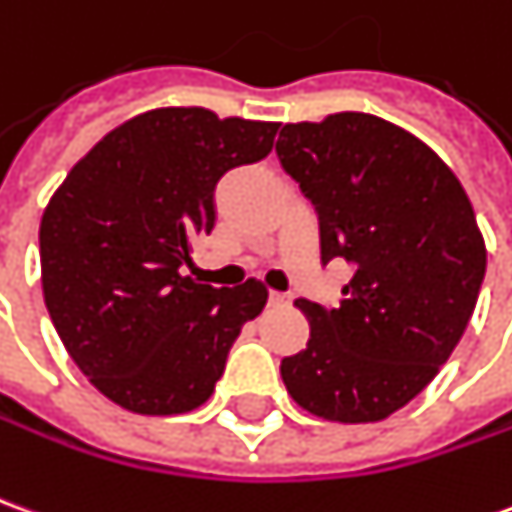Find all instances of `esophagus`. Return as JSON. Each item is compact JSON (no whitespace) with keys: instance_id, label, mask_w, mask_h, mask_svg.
<instances>
[{"instance_id":"34e87169","label":"esophagus","mask_w":512,"mask_h":512,"mask_svg":"<svg viewBox=\"0 0 512 512\" xmlns=\"http://www.w3.org/2000/svg\"><path fill=\"white\" fill-rule=\"evenodd\" d=\"M291 299L285 296V293H277V291H271L268 293V305H288Z\"/></svg>"}]
</instances>
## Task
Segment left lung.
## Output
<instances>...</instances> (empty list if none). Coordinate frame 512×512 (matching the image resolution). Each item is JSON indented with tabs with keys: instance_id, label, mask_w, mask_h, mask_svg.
<instances>
[{
	"instance_id": "left-lung-1",
	"label": "left lung",
	"mask_w": 512,
	"mask_h": 512,
	"mask_svg": "<svg viewBox=\"0 0 512 512\" xmlns=\"http://www.w3.org/2000/svg\"><path fill=\"white\" fill-rule=\"evenodd\" d=\"M277 155L316 207L321 260L355 266L338 307L296 299L310 341L282 382L324 421H382L430 385L477 307L488 252L471 199L430 146L371 113L285 124Z\"/></svg>"
}]
</instances>
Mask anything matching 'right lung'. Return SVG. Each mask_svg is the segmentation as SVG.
Masks as SVG:
<instances>
[{
	"instance_id": "add662e5",
	"label": "right lung",
	"mask_w": 512,
	"mask_h": 512,
	"mask_svg": "<svg viewBox=\"0 0 512 512\" xmlns=\"http://www.w3.org/2000/svg\"><path fill=\"white\" fill-rule=\"evenodd\" d=\"M277 121L157 107L110 130L69 171L41 219L44 302L96 391L130 413L205 405L230 346L260 316V280L213 288L182 277L216 227V185L271 152Z\"/></svg>"
}]
</instances>
